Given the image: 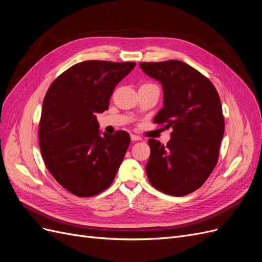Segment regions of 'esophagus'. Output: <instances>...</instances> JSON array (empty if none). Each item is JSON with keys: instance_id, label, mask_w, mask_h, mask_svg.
<instances>
[{"instance_id": "34e87169", "label": "esophagus", "mask_w": 262, "mask_h": 262, "mask_svg": "<svg viewBox=\"0 0 262 262\" xmlns=\"http://www.w3.org/2000/svg\"><path fill=\"white\" fill-rule=\"evenodd\" d=\"M131 140L132 141H141L142 139H141V137L136 136V134H131Z\"/></svg>"}]
</instances>
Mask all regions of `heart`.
Returning a JSON list of instances; mask_svg holds the SVG:
<instances>
[{"label":"heart","mask_w":262,"mask_h":262,"mask_svg":"<svg viewBox=\"0 0 262 262\" xmlns=\"http://www.w3.org/2000/svg\"><path fill=\"white\" fill-rule=\"evenodd\" d=\"M143 85H149V84H143Z\"/></svg>","instance_id":"1"}]
</instances>
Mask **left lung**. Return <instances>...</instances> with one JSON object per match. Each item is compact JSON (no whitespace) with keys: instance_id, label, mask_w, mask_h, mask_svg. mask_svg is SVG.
I'll list each match as a JSON object with an SVG mask.
<instances>
[{"instance_id":"left-lung-1","label":"left lung","mask_w":262,"mask_h":262,"mask_svg":"<svg viewBox=\"0 0 262 262\" xmlns=\"http://www.w3.org/2000/svg\"><path fill=\"white\" fill-rule=\"evenodd\" d=\"M140 67L163 85L164 107L153 122L172 129L167 145L148 140V181L166 194L187 195L204 184L219 160L225 123L217 91L207 76L179 60Z\"/></svg>"}]
</instances>
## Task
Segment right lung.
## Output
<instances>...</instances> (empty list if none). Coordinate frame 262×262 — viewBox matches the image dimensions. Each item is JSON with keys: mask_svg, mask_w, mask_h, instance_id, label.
<instances>
[{"mask_svg": "<svg viewBox=\"0 0 262 262\" xmlns=\"http://www.w3.org/2000/svg\"><path fill=\"white\" fill-rule=\"evenodd\" d=\"M136 62L90 60L59 75L43 99L39 146L53 178L77 196H93L113 184L130 144L125 131L99 134L96 114L108 109L116 85Z\"/></svg>", "mask_w": 262, "mask_h": 262, "instance_id": "obj_1", "label": "right lung"}]
</instances>
